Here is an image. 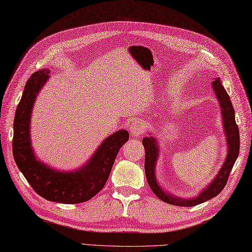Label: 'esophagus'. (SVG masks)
<instances>
[{
  "mask_svg": "<svg viewBox=\"0 0 252 252\" xmlns=\"http://www.w3.org/2000/svg\"><path fill=\"white\" fill-rule=\"evenodd\" d=\"M129 131L133 137H139L145 131V124L142 120L133 121L129 126Z\"/></svg>",
  "mask_w": 252,
  "mask_h": 252,
  "instance_id": "34e87169",
  "label": "esophagus"
}]
</instances>
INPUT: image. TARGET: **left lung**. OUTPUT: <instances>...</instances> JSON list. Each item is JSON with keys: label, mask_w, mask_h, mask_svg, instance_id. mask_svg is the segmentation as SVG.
<instances>
[{"label": "left lung", "mask_w": 252, "mask_h": 252, "mask_svg": "<svg viewBox=\"0 0 252 252\" xmlns=\"http://www.w3.org/2000/svg\"><path fill=\"white\" fill-rule=\"evenodd\" d=\"M212 87L214 89L215 95L217 96L220 108H221L223 128L226 137V144H228V155H226L225 160L222 164L221 169L219 170L218 174L215 176V179L210 184H208V186L206 188L202 190L198 197L190 199L177 198L171 193L164 191V190L159 186L155 174V168L159 155L158 144L156 142V139L153 137H145L142 140V143L145 149L144 169L146 181L149 183L152 191L154 192L159 199L165 202V203L177 206H194L216 197V195L219 194L220 191L224 188L226 181L229 179L231 170L237 159L239 153V131L235 122L234 109H233L230 97L225 92L224 88L222 87L221 81H220L219 78L215 79Z\"/></svg>", "instance_id": "obj_1"}]
</instances>
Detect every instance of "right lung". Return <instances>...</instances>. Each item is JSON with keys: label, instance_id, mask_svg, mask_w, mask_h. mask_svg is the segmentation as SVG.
<instances>
[{"label": "right lung", "instance_id": "obj_1", "mask_svg": "<svg viewBox=\"0 0 252 252\" xmlns=\"http://www.w3.org/2000/svg\"><path fill=\"white\" fill-rule=\"evenodd\" d=\"M49 69L34 72L27 81L14 120L13 154L18 168L32 188L48 201L77 204L96 195L105 186L119 151L129 139L127 130L112 133L90 160L75 171H59L38 160L30 137L31 114L36 96L49 78Z\"/></svg>", "mask_w": 252, "mask_h": 252}]
</instances>
